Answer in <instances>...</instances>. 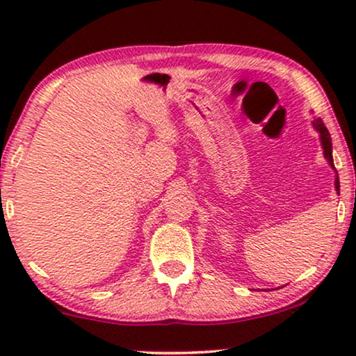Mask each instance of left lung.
<instances>
[{"mask_svg": "<svg viewBox=\"0 0 356 356\" xmlns=\"http://www.w3.org/2000/svg\"><path fill=\"white\" fill-rule=\"evenodd\" d=\"M313 126H314V129L319 133L321 145H323V149H324V157H325V160H327L330 167H332V168L335 170V167H334V159H332V139H330V134H329L327 128H325L324 123H323V120H321V118H316V120L313 121ZM335 191H337V194H340L339 177L335 178Z\"/></svg>", "mask_w": 356, "mask_h": 356, "instance_id": "1", "label": "left lung"}]
</instances>
